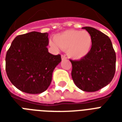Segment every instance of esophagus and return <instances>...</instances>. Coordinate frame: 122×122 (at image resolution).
<instances>
[{
	"label": "esophagus",
	"mask_w": 122,
	"mask_h": 122,
	"mask_svg": "<svg viewBox=\"0 0 122 122\" xmlns=\"http://www.w3.org/2000/svg\"><path fill=\"white\" fill-rule=\"evenodd\" d=\"M67 57L65 56V55H61V59L62 60H65V59H66Z\"/></svg>",
	"instance_id": "obj_1"
}]
</instances>
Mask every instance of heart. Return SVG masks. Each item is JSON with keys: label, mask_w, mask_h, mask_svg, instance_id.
<instances>
[{"label": "heart", "mask_w": 122, "mask_h": 122, "mask_svg": "<svg viewBox=\"0 0 122 122\" xmlns=\"http://www.w3.org/2000/svg\"><path fill=\"white\" fill-rule=\"evenodd\" d=\"M54 47H58L66 50L69 57L80 59L90 53L92 47V38L86 30H67L54 37V42H51Z\"/></svg>", "instance_id": "1"}]
</instances>
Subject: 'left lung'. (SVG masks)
Returning <instances> with one entry per match:
<instances>
[{
	"label": "left lung",
	"instance_id": "obj_1",
	"mask_svg": "<svg viewBox=\"0 0 122 122\" xmlns=\"http://www.w3.org/2000/svg\"><path fill=\"white\" fill-rule=\"evenodd\" d=\"M92 38L90 53L80 60H70L71 76L81 91L96 92L108 85L113 78L116 54L112 41L101 31L90 26L83 27Z\"/></svg>",
	"mask_w": 122,
	"mask_h": 122
}]
</instances>
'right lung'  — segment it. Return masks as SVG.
Masks as SVG:
<instances>
[{"instance_id":"add662e5","label":"right lung","mask_w":122,"mask_h":122,"mask_svg":"<svg viewBox=\"0 0 122 122\" xmlns=\"http://www.w3.org/2000/svg\"><path fill=\"white\" fill-rule=\"evenodd\" d=\"M47 33L31 31L18 35L5 56V70L10 82L23 92L36 94L46 91L61 55L48 51Z\"/></svg>"}]
</instances>
